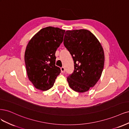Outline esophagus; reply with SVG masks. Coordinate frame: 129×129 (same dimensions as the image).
Instances as JSON below:
<instances>
[{
  "label": "esophagus",
  "instance_id": "esophagus-1",
  "mask_svg": "<svg viewBox=\"0 0 129 129\" xmlns=\"http://www.w3.org/2000/svg\"><path fill=\"white\" fill-rule=\"evenodd\" d=\"M60 70H61V73H64L65 72V69L64 67H62L60 68Z\"/></svg>",
  "mask_w": 129,
  "mask_h": 129
}]
</instances>
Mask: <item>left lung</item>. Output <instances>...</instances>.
Instances as JSON below:
<instances>
[{"instance_id": "8db88e82", "label": "left lung", "mask_w": 129, "mask_h": 129, "mask_svg": "<svg viewBox=\"0 0 129 129\" xmlns=\"http://www.w3.org/2000/svg\"><path fill=\"white\" fill-rule=\"evenodd\" d=\"M64 44L74 64L73 73L67 78L69 86L76 92H86L101 76L105 63L102 45L93 33L86 29L67 30Z\"/></svg>"}]
</instances>
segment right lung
<instances>
[{
  "instance_id": "obj_1",
  "label": "right lung",
  "mask_w": 129,
  "mask_h": 129,
  "mask_svg": "<svg viewBox=\"0 0 129 129\" xmlns=\"http://www.w3.org/2000/svg\"><path fill=\"white\" fill-rule=\"evenodd\" d=\"M65 30L47 27L33 36L24 53L27 73L36 89L45 91L53 86L60 69L55 65V53L63 41Z\"/></svg>"
}]
</instances>
